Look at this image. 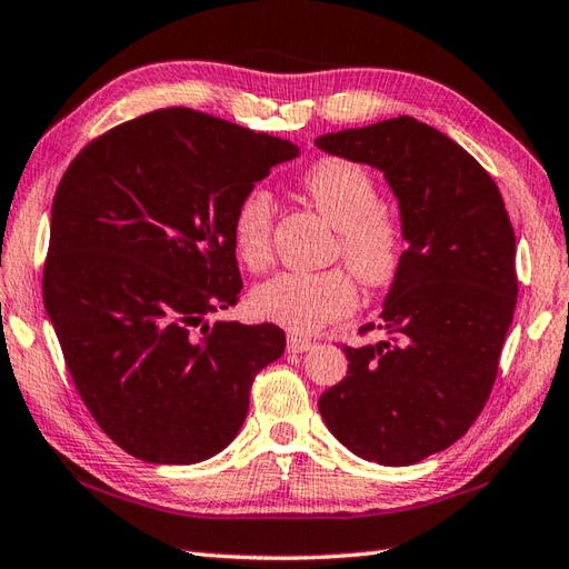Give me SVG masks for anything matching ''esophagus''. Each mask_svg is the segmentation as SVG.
I'll list each match as a JSON object with an SVG mask.
<instances>
[{"label":"esophagus","instance_id":"1","mask_svg":"<svg viewBox=\"0 0 569 569\" xmlns=\"http://www.w3.org/2000/svg\"><path fill=\"white\" fill-rule=\"evenodd\" d=\"M316 342L308 338H298V336H288V352H308L313 350Z\"/></svg>","mask_w":569,"mask_h":569}]
</instances>
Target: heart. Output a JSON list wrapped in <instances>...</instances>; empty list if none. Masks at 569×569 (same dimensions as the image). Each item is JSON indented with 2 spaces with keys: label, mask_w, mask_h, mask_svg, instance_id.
Wrapping results in <instances>:
<instances>
[{
  "label": "heart",
  "mask_w": 569,
  "mask_h": 569,
  "mask_svg": "<svg viewBox=\"0 0 569 569\" xmlns=\"http://www.w3.org/2000/svg\"><path fill=\"white\" fill-rule=\"evenodd\" d=\"M300 189L338 229L336 256L345 259L360 283L372 291L392 286L405 266L407 229L402 217L380 202L375 174L352 160L320 158L300 174ZM273 227V194L251 187L231 214V247L247 269L263 271L271 263ZM351 274L345 269L278 273L253 288L251 306L259 318L308 336L358 308L360 288Z\"/></svg>",
  "instance_id": "heart-1"
}]
</instances>
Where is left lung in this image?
<instances>
[{
    "label": "left lung",
    "instance_id": "left-lung-1",
    "mask_svg": "<svg viewBox=\"0 0 569 569\" xmlns=\"http://www.w3.org/2000/svg\"><path fill=\"white\" fill-rule=\"evenodd\" d=\"M316 144L385 172L409 241L377 326L387 338L342 345L348 375L322 392L320 415L360 459L419 463L459 441L491 397L518 303L516 231L493 177L427 122L399 116Z\"/></svg>",
    "mask_w": 569,
    "mask_h": 569
}]
</instances>
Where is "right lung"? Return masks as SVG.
<instances>
[{"instance_id": "obj_1", "label": "right lung", "mask_w": 569, "mask_h": 569, "mask_svg": "<svg viewBox=\"0 0 569 569\" xmlns=\"http://www.w3.org/2000/svg\"><path fill=\"white\" fill-rule=\"evenodd\" d=\"M296 144L192 108L110 128L51 204L43 306L76 392L122 451L199 463L227 449L253 377L286 350L273 322H204L237 306L231 214Z\"/></svg>"}]
</instances>
